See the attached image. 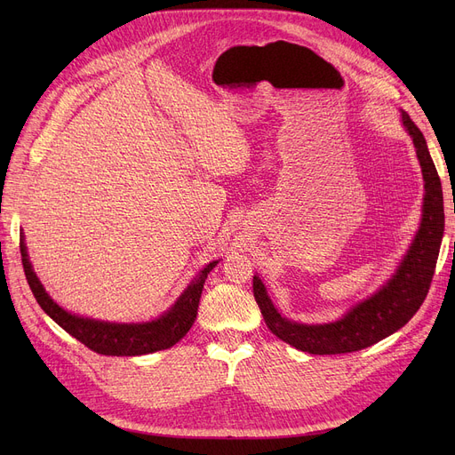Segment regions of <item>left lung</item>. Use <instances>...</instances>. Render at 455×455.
I'll list each match as a JSON object with an SVG mask.
<instances>
[{"label": "left lung", "instance_id": "8db88e82", "mask_svg": "<svg viewBox=\"0 0 455 455\" xmlns=\"http://www.w3.org/2000/svg\"><path fill=\"white\" fill-rule=\"evenodd\" d=\"M402 124L413 138L424 177L422 220L415 240L395 275L369 299L357 302L333 323L302 324L282 317L273 306L266 285L252 278L254 299L267 328L282 341L309 354H347L367 348L400 330L424 302L432 283L444 232L443 188L420 129L402 110Z\"/></svg>", "mask_w": 455, "mask_h": 455}]
</instances>
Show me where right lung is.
Returning a JSON list of instances; mask_svg holds the SVG:
<instances>
[{"mask_svg": "<svg viewBox=\"0 0 455 455\" xmlns=\"http://www.w3.org/2000/svg\"><path fill=\"white\" fill-rule=\"evenodd\" d=\"M21 264L26 271L29 288L40 304L44 312L50 315L60 328H64L69 336L79 339L90 350L103 355H143L156 350L170 348L179 343L191 324L197 319L199 299L203 293V285L208 273L218 266V261L210 264L199 273V276L191 282L177 302L167 309L164 315L149 323H107L95 321L88 317H79L76 314L66 312L50 295L45 293L44 285L35 275L31 261L28 256V247L23 243V235L20 240Z\"/></svg>", "mask_w": 455, "mask_h": 455, "instance_id": "1", "label": "right lung"}]
</instances>
